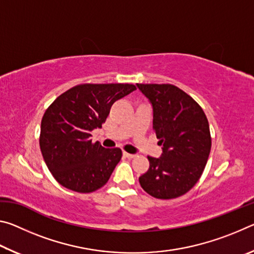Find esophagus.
<instances>
[{
  "instance_id": "esophagus-1",
  "label": "esophagus",
  "mask_w": 254,
  "mask_h": 254,
  "mask_svg": "<svg viewBox=\"0 0 254 254\" xmlns=\"http://www.w3.org/2000/svg\"><path fill=\"white\" fill-rule=\"evenodd\" d=\"M123 156L126 157V158H127V159H132V158H134V157H135V154L127 153V152H123Z\"/></svg>"
}]
</instances>
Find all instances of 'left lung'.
<instances>
[{"label": "left lung", "mask_w": 254, "mask_h": 254, "mask_svg": "<svg viewBox=\"0 0 254 254\" xmlns=\"http://www.w3.org/2000/svg\"><path fill=\"white\" fill-rule=\"evenodd\" d=\"M153 111V130L162 145L160 158L148 157L141 187L159 199L186 194L205 169L212 147L207 118L201 107L177 86L136 84Z\"/></svg>", "instance_id": "8db88e82"}]
</instances>
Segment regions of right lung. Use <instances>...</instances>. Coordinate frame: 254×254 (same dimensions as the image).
I'll list each match as a JSON object with an SVG mask.
<instances>
[{
	"label": "right lung",
	"instance_id": "obj_1",
	"mask_svg": "<svg viewBox=\"0 0 254 254\" xmlns=\"http://www.w3.org/2000/svg\"><path fill=\"white\" fill-rule=\"evenodd\" d=\"M132 84H83L54 101L41 120L40 150L55 179L70 190L92 192L109 182L122 151L93 143L111 106L135 91Z\"/></svg>",
	"mask_w": 254,
	"mask_h": 254
}]
</instances>
